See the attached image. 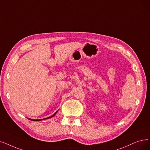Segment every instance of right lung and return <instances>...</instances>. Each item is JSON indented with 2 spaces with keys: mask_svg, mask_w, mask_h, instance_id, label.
<instances>
[{
  "mask_svg": "<svg viewBox=\"0 0 150 150\" xmlns=\"http://www.w3.org/2000/svg\"><path fill=\"white\" fill-rule=\"evenodd\" d=\"M58 112V111H57L54 114H53V115H52V116H50V117H47V118H44V119H30V118H28L29 120H31V121H42V120H45V119H50V118H51V117H53L56 114H57V112Z\"/></svg>",
  "mask_w": 150,
  "mask_h": 150,
  "instance_id": "right-lung-1",
  "label": "right lung"
}]
</instances>
